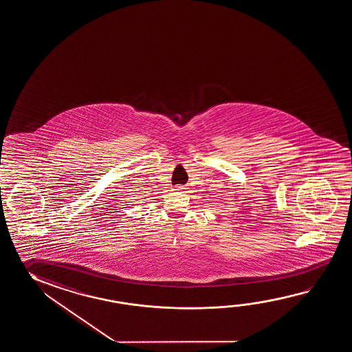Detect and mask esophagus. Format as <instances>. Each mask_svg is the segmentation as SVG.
<instances>
[{
  "mask_svg": "<svg viewBox=\"0 0 352 352\" xmlns=\"http://www.w3.org/2000/svg\"><path fill=\"white\" fill-rule=\"evenodd\" d=\"M173 190H177V192H184V190H186V187L182 186V184H177V186H175V187H173Z\"/></svg>",
  "mask_w": 352,
  "mask_h": 352,
  "instance_id": "obj_1",
  "label": "esophagus"
}]
</instances>
